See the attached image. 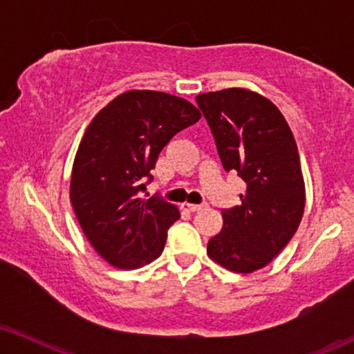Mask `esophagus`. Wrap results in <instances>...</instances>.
<instances>
[{
  "label": "esophagus",
  "instance_id": "esophagus-1",
  "mask_svg": "<svg viewBox=\"0 0 354 354\" xmlns=\"http://www.w3.org/2000/svg\"><path fill=\"white\" fill-rule=\"evenodd\" d=\"M182 209H185V211H188V212H196V211H201L203 207V205H192V203H182Z\"/></svg>",
  "mask_w": 354,
  "mask_h": 354
}]
</instances>
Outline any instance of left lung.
<instances>
[{"instance_id":"left-lung-1","label":"left lung","mask_w":354,"mask_h":354,"mask_svg":"<svg viewBox=\"0 0 354 354\" xmlns=\"http://www.w3.org/2000/svg\"><path fill=\"white\" fill-rule=\"evenodd\" d=\"M225 172L245 182L240 203L222 209L224 225L207 256L239 274L268 266L297 232L306 190L297 142L277 106L246 88L196 96Z\"/></svg>"}]
</instances>
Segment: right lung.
I'll use <instances>...</instances> for the list:
<instances>
[{"label":"right lung","mask_w":354,"mask_h":354,"mask_svg":"<svg viewBox=\"0 0 354 354\" xmlns=\"http://www.w3.org/2000/svg\"><path fill=\"white\" fill-rule=\"evenodd\" d=\"M201 119L190 101L153 90H130L91 119L77 149L71 203L86 240L119 269H138L162 253L177 206L149 196L159 153L174 135Z\"/></svg>","instance_id":"add662e5"}]
</instances>
